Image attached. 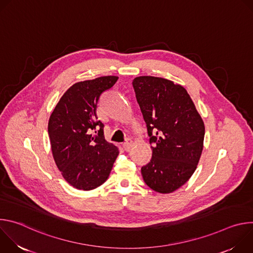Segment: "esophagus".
<instances>
[{
    "label": "esophagus",
    "mask_w": 253,
    "mask_h": 253,
    "mask_svg": "<svg viewBox=\"0 0 253 253\" xmlns=\"http://www.w3.org/2000/svg\"><path fill=\"white\" fill-rule=\"evenodd\" d=\"M131 146H132V141H131V139H127L126 140V142H124V144H123V148H124V150L125 151H130V149H131Z\"/></svg>",
    "instance_id": "1"
}]
</instances>
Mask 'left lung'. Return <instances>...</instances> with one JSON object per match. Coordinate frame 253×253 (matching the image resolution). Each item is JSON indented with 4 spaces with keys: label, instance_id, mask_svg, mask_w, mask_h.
Instances as JSON below:
<instances>
[{
    "label": "left lung",
    "instance_id": "obj_1",
    "mask_svg": "<svg viewBox=\"0 0 253 253\" xmlns=\"http://www.w3.org/2000/svg\"><path fill=\"white\" fill-rule=\"evenodd\" d=\"M152 148L141 168L154 191L171 193L184 185L200 159L205 127L187 91L167 79L140 76L132 82Z\"/></svg>",
    "mask_w": 253,
    "mask_h": 253
}]
</instances>
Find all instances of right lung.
Masks as SVG:
<instances>
[{
    "label": "right lung",
    "mask_w": 253,
    "mask_h": 253,
    "mask_svg": "<svg viewBox=\"0 0 253 253\" xmlns=\"http://www.w3.org/2000/svg\"><path fill=\"white\" fill-rule=\"evenodd\" d=\"M117 80L116 76H104L74 84L50 116L53 157L66 181L77 189L92 190L103 184L119 154L118 148L105 140V125L97 115L100 96ZM94 130L97 134L92 135Z\"/></svg>",
    "instance_id": "right-lung-1"
}]
</instances>
